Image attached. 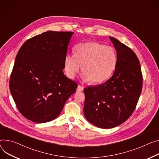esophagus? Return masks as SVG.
Segmentation results:
<instances>
[{
	"label": "esophagus",
	"instance_id": "34e87169",
	"mask_svg": "<svg viewBox=\"0 0 159 159\" xmlns=\"http://www.w3.org/2000/svg\"><path fill=\"white\" fill-rule=\"evenodd\" d=\"M83 89H84V88L82 87V86H81V85H78L77 89V91L78 92H81V91H83Z\"/></svg>",
	"mask_w": 159,
	"mask_h": 159
}]
</instances>
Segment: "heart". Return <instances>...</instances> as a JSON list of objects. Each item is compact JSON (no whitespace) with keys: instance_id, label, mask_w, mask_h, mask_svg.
<instances>
[{"instance_id":"1","label":"heart","mask_w":159,"mask_h":159,"mask_svg":"<svg viewBox=\"0 0 159 159\" xmlns=\"http://www.w3.org/2000/svg\"><path fill=\"white\" fill-rule=\"evenodd\" d=\"M117 63V53L113 48L89 42L77 44L75 54H68L65 56L64 65L69 78L74 79L82 66L83 80L99 84L111 75Z\"/></svg>"}]
</instances>
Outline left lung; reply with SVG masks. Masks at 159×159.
I'll list each match as a JSON object with an SVG mask.
<instances>
[{"instance_id": "8db88e82", "label": "left lung", "mask_w": 159, "mask_h": 159, "mask_svg": "<svg viewBox=\"0 0 159 159\" xmlns=\"http://www.w3.org/2000/svg\"><path fill=\"white\" fill-rule=\"evenodd\" d=\"M117 51V63L105 83L84 89V113L94 125L110 129L126 121L133 113L143 86L140 63L134 51L109 37Z\"/></svg>"}]
</instances>
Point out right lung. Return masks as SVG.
Segmentation results:
<instances>
[{
	"mask_svg": "<svg viewBox=\"0 0 159 159\" xmlns=\"http://www.w3.org/2000/svg\"><path fill=\"white\" fill-rule=\"evenodd\" d=\"M72 32L48 31L27 40L20 49L9 89L23 116L36 123L51 121L61 112L78 85L63 74Z\"/></svg>",
	"mask_w": 159,
	"mask_h": 159,
	"instance_id": "1",
	"label": "right lung"
}]
</instances>
